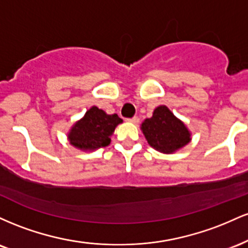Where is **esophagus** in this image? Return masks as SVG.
Wrapping results in <instances>:
<instances>
[{
	"mask_svg": "<svg viewBox=\"0 0 248 248\" xmlns=\"http://www.w3.org/2000/svg\"><path fill=\"white\" fill-rule=\"evenodd\" d=\"M127 121L132 122V124H138L139 122H140V119H139L138 116H134V118H132V119H128Z\"/></svg>",
	"mask_w": 248,
	"mask_h": 248,
	"instance_id": "1",
	"label": "esophagus"
}]
</instances>
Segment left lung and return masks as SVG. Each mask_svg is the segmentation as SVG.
I'll list each match as a JSON object with an SVG mask.
<instances>
[{"instance_id": "8db88e82", "label": "left lung", "mask_w": 248, "mask_h": 248, "mask_svg": "<svg viewBox=\"0 0 248 248\" xmlns=\"http://www.w3.org/2000/svg\"><path fill=\"white\" fill-rule=\"evenodd\" d=\"M148 144L157 152L173 154L191 141V133L183 121L164 105L154 109L153 116L141 124Z\"/></svg>"}]
</instances>
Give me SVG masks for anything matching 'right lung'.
I'll return each mask as SVG.
<instances>
[{"mask_svg": "<svg viewBox=\"0 0 248 248\" xmlns=\"http://www.w3.org/2000/svg\"><path fill=\"white\" fill-rule=\"evenodd\" d=\"M121 122L122 119L116 114H107L105 110L92 106L71 127L67 140L77 149L93 152L110 143V136Z\"/></svg>", "mask_w": 248, "mask_h": 248, "instance_id": "obj_1", "label": "right lung"}]
</instances>
